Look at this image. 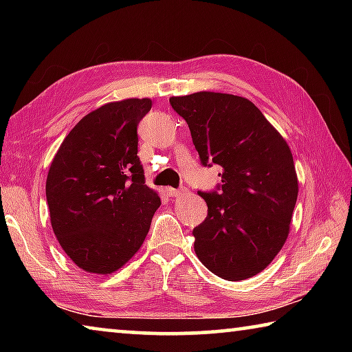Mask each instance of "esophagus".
Wrapping results in <instances>:
<instances>
[{"instance_id":"esophagus-1","label":"esophagus","mask_w":352,"mask_h":352,"mask_svg":"<svg viewBox=\"0 0 352 352\" xmlns=\"http://www.w3.org/2000/svg\"><path fill=\"white\" fill-rule=\"evenodd\" d=\"M182 192H184V189H174V188H166V194L169 195V197H178V195H182Z\"/></svg>"}]
</instances>
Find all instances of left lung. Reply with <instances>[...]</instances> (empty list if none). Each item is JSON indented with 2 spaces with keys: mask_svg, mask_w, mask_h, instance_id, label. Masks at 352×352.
<instances>
[{
  "mask_svg": "<svg viewBox=\"0 0 352 352\" xmlns=\"http://www.w3.org/2000/svg\"><path fill=\"white\" fill-rule=\"evenodd\" d=\"M169 102L186 121L201 164L222 168L216 190H199L208 216L192 231L195 254L226 281L258 275L283 248L296 204L287 142L245 98L199 91Z\"/></svg>",
  "mask_w": 352,
  "mask_h": 352,
  "instance_id": "1",
  "label": "left lung"
}]
</instances>
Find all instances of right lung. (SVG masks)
Masks as SVG:
<instances>
[{"label":"right lung","mask_w":352,"mask_h":352,"mask_svg":"<svg viewBox=\"0 0 352 352\" xmlns=\"http://www.w3.org/2000/svg\"><path fill=\"white\" fill-rule=\"evenodd\" d=\"M151 99H124L83 116L58 147L46 178L51 225L69 259L110 275L144 242L158 194L138 158V124Z\"/></svg>","instance_id":"add662e5"}]
</instances>
